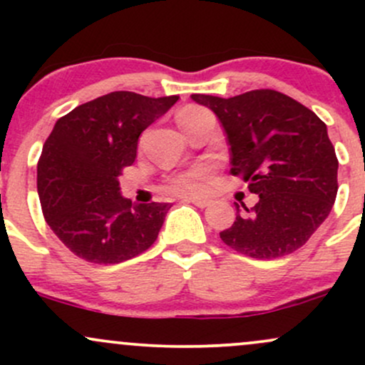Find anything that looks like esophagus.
Masks as SVG:
<instances>
[{
    "instance_id": "obj_1",
    "label": "esophagus",
    "mask_w": 365,
    "mask_h": 365,
    "mask_svg": "<svg viewBox=\"0 0 365 365\" xmlns=\"http://www.w3.org/2000/svg\"><path fill=\"white\" fill-rule=\"evenodd\" d=\"M182 200H185V202H192L195 204V206L199 207H206L211 204V199H207V197H183Z\"/></svg>"
}]
</instances>
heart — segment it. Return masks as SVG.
I'll list each match as a JSON object with an SVG mask.
<instances>
[{"instance_id":"1","label":"heart","mask_w":365,"mask_h":365,"mask_svg":"<svg viewBox=\"0 0 365 365\" xmlns=\"http://www.w3.org/2000/svg\"><path fill=\"white\" fill-rule=\"evenodd\" d=\"M204 110H200V108H195V106H188L185 110H182L178 113L177 120H183L187 118V116H192V115H197V113H200ZM209 175V166H197V168L187 171V173H182L178 175V177L171 178L170 180V188L173 192H177V194H197V192H200L204 188V183H206V178Z\"/></svg>"}]
</instances>
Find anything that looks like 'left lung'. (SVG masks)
Listing matches in <instances>:
<instances>
[{
    "label": "left lung",
    "instance_id": "obj_1",
    "mask_svg": "<svg viewBox=\"0 0 365 365\" xmlns=\"http://www.w3.org/2000/svg\"><path fill=\"white\" fill-rule=\"evenodd\" d=\"M211 110L230 144L232 175L259 195L220 233L237 252L278 259L300 249L324 223L338 192V159L328 128L316 113L278 91L235 98L192 94Z\"/></svg>",
    "mask_w": 365,
    "mask_h": 365
}]
</instances>
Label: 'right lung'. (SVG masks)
<instances>
[{
    "label": "right lung",
    "instance_id": "add662e5",
    "mask_svg": "<svg viewBox=\"0 0 365 365\" xmlns=\"http://www.w3.org/2000/svg\"><path fill=\"white\" fill-rule=\"evenodd\" d=\"M177 101L116 91L54 123L37 163V192L46 223L75 255L118 264L156 242L171 206L132 202L118 178L135 161L140 133Z\"/></svg>",
    "mask_w": 365,
    "mask_h": 365
}]
</instances>
